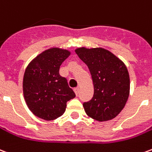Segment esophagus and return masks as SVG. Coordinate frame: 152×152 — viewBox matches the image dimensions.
Listing matches in <instances>:
<instances>
[{
    "label": "esophagus",
    "instance_id": "esophagus-1",
    "mask_svg": "<svg viewBox=\"0 0 152 152\" xmlns=\"http://www.w3.org/2000/svg\"><path fill=\"white\" fill-rule=\"evenodd\" d=\"M74 92H75V94H76V96L78 95V94H79V92H80V89H79V88H76V89H74Z\"/></svg>",
    "mask_w": 152,
    "mask_h": 152
}]
</instances>
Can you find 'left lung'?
Segmentation results:
<instances>
[{"instance_id": "obj_1", "label": "left lung", "mask_w": 152, "mask_h": 152, "mask_svg": "<svg viewBox=\"0 0 152 152\" xmlns=\"http://www.w3.org/2000/svg\"><path fill=\"white\" fill-rule=\"evenodd\" d=\"M76 54L89 67L94 83L92 99L83 103L86 114L98 121L112 120L123 110L130 89L125 64L103 48H77Z\"/></svg>"}]
</instances>
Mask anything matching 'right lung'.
Wrapping results in <instances>:
<instances>
[{
    "label": "right lung",
    "mask_w": 152,
    "mask_h": 152,
    "mask_svg": "<svg viewBox=\"0 0 152 152\" xmlns=\"http://www.w3.org/2000/svg\"><path fill=\"white\" fill-rule=\"evenodd\" d=\"M71 52L53 47L32 59L25 70L23 90L28 108L37 117L53 121L65 112L66 102L76 94L59 67Z\"/></svg>",
    "instance_id": "1"
}]
</instances>
